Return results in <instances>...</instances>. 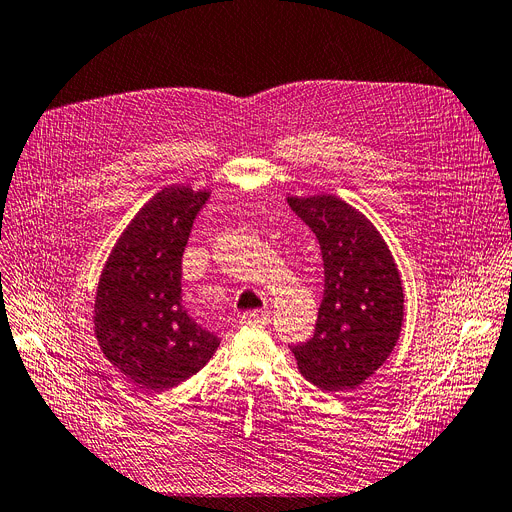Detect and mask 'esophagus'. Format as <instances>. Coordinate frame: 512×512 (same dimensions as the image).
<instances>
[{"mask_svg": "<svg viewBox=\"0 0 512 512\" xmlns=\"http://www.w3.org/2000/svg\"><path fill=\"white\" fill-rule=\"evenodd\" d=\"M270 318H272L270 311L255 309V311H247V314H242V324H268Z\"/></svg>", "mask_w": 512, "mask_h": 512, "instance_id": "34e87169", "label": "esophagus"}]
</instances>
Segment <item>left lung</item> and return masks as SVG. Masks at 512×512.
I'll use <instances>...</instances> for the list:
<instances>
[{
	"instance_id": "obj_1",
	"label": "left lung",
	"mask_w": 512,
	"mask_h": 512,
	"mask_svg": "<svg viewBox=\"0 0 512 512\" xmlns=\"http://www.w3.org/2000/svg\"><path fill=\"white\" fill-rule=\"evenodd\" d=\"M288 205L316 234L324 261L316 332L291 351L322 391L355 389L385 364L402 332V278L381 234L341 198L288 196Z\"/></svg>"
}]
</instances>
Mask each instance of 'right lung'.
I'll use <instances>...</instances> for the list:
<instances>
[{
    "label": "right lung",
    "instance_id": "1",
    "mask_svg": "<svg viewBox=\"0 0 512 512\" xmlns=\"http://www.w3.org/2000/svg\"><path fill=\"white\" fill-rule=\"evenodd\" d=\"M209 192L169 186L131 219L96 293V337L131 383L167 391L201 370L219 347L182 305V255Z\"/></svg>",
    "mask_w": 512,
    "mask_h": 512
}]
</instances>
